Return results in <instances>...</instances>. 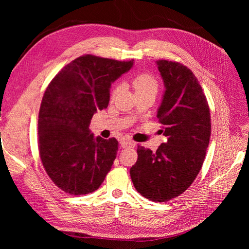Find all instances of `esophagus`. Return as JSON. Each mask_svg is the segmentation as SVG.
<instances>
[{
  "mask_svg": "<svg viewBox=\"0 0 249 249\" xmlns=\"http://www.w3.org/2000/svg\"><path fill=\"white\" fill-rule=\"evenodd\" d=\"M120 145H122L124 148H129V147H134L135 146V142L130 139H123L120 141Z\"/></svg>",
  "mask_w": 249,
  "mask_h": 249,
  "instance_id": "obj_1",
  "label": "esophagus"
}]
</instances>
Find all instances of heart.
<instances>
[{
	"label": "heart",
	"instance_id": "heart-1",
	"mask_svg": "<svg viewBox=\"0 0 249 249\" xmlns=\"http://www.w3.org/2000/svg\"><path fill=\"white\" fill-rule=\"evenodd\" d=\"M133 87L136 94L144 93L147 91H157L158 82L154 76L150 73L143 72L133 79ZM120 90V85L116 86L114 89V94L118 93Z\"/></svg>",
	"mask_w": 249,
	"mask_h": 249
}]
</instances>
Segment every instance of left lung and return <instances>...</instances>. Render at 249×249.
Masks as SVG:
<instances>
[{"mask_svg": "<svg viewBox=\"0 0 249 249\" xmlns=\"http://www.w3.org/2000/svg\"><path fill=\"white\" fill-rule=\"evenodd\" d=\"M156 64L165 88L157 117L167 142L154 153L138 145L130 175L142 196L162 202L185 192L197 177L209 146L211 116L199 82L188 67L167 60Z\"/></svg>", "mask_w": 249, "mask_h": 249, "instance_id": "8db88e82", "label": "left lung"}]
</instances>
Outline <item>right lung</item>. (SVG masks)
Listing matches in <instances>:
<instances>
[{"label":"right lung","mask_w":249,"mask_h":249,"mask_svg":"<svg viewBox=\"0 0 249 249\" xmlns=\"http://www.w3.org/2000/svg\"><path fill=\"white\" fill-rule=\"evenodd\" d=\"M131 61L81 56L64 66L42 97L38 115L40 159L48 176L71 195L97 190L114 162L118 141L89 130L92 116L108 107L112 83Z\"/></svg>","instance_id":"right-lung-1"}]
</instances>
